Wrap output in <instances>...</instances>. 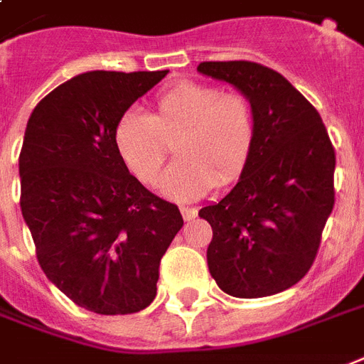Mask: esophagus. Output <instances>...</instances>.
Returning <instances> with one entry per match:
<instances>
[{"label": "esophagus", "mask_w": 364, "mask_h": 364, "mask_svg": "<svg viewBox=\"0 0 364 364\" xmlns=\"http://www.w3.org/2000/svg\"><path fill=\"white\" fill-rule=\"evenodd\" d=\"M181 215L185 221H191V219L196 218V208H188V206H181Z\"/></svg>", "instance_id": "1"}]
</instances>
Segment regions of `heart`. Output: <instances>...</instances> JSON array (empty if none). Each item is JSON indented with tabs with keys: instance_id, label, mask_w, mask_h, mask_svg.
Instances as JSON below:
<instances>
[{
	"instance_id": "heart-1",
	"label": "heart",
	"mask_w": 364,
	"mask_h": 364,
	"mask_svg": "<svg viewBox=\"0 0 364 364\" xmlns=\"http://www.w3.org/2000/svg\"><path fill=\"white\" fill-rule=\"evenodd\" d=\"M254 141L256 120L248 99L202 82H179L162 91L152 114L135 108L122 112L112 132L116 154L143 185H156L173 145L179 160L160 188L176 200H196L215 185L238 181Z\"/></svg>"
}]
</instances>
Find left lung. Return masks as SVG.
<instances>
[{
    "label": "left lung",
    "instance_id": "8db88e82",
    "mask_svg": "<svg viewBox=\"0 0 364 364\" xmlns=\"http://www.w3.org/2000/svg\"><path fill=\"white\" fill-rule=\"evenodd\" d=\"M198 72L235 85L256 120L235 188L198 212L213 231L208 267L229 296H273L301 281L317 257L336 200V152L317 108L273 68L210 60Z\"/></svg>",
    "mask_w": 364,
    "mask_h": 364
}]
</instances>
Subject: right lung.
<instances>
[{
    "instance_id": "add662e5",
    "label": "right lung",
    "mask_w": 364,
    "mask_h": 364,
    "mask_svg": "<svg viewBox=\"0 0 364 364\" xmlns=\"http://www.w3.org/2000/svg\"><path fill=\"white\" fill-rule=\"evenodd\" d=\"M168 70H93L38 102L24 133L21 210L36 257L66 298L99 315L145 309L183 218L146 191L114 151L122 112Z\"/></svg>"
}]
</instances>
